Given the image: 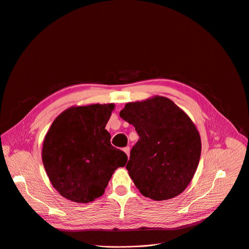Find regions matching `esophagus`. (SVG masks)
I'll return each instance as SVG.
<instances>
[{
    "mask_svg": "<svg viewBox=\"0 0 249 249\" xmlns=\"http://www.w3.org/2000/svg\"><path fill=\"white\" fill-rule=\"evenodd\" d=\"M124 153L127 155V157H129V152H130V148H129V146L124 147Z\"/></svg>",
    "mask_w": 249,
    "mask_h": 249,
    "instance_id": "obj_1",
    "label": "esophagus"
}]
</instances>
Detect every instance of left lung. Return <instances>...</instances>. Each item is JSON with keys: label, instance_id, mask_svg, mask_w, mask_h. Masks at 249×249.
<instances>
[{"label": "left lung", "instance_id": "8db88e82", "mask_svg": "<svg viewBox=\"0 0 249 249\" xmlns=\"http://www.w3.org/2000/svg\"><path fill=\"white\" fill-rule=\"evenodd\" d=\"M120 116L139 136L125 168L140 193L156 201L180 194L201 155L200 135L189 117L162 96L127 103Z\"/></svg>", "mask_w": 249, "mask_h": 249}]
</instances>
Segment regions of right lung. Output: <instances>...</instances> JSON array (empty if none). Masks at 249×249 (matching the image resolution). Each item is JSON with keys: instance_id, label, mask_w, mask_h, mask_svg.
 <instances>
[{"instance_id": "add662e5", "label": "right lung", "mask_w": 249, "mask_h": 249, "mask_svg": "<svg viewBox=\"0 0 249 249\" xmlns=\"http://www.w3.org/2000/svg\"><path fill=\"white\" fill-rule=\"evenodd\" d=\"M114 104L73 107L63 112L45 136L42 161L53 186L69 200L88 203L102 196L126 154L111 144L105 126Z\"/></svg>"}]
</instances>
